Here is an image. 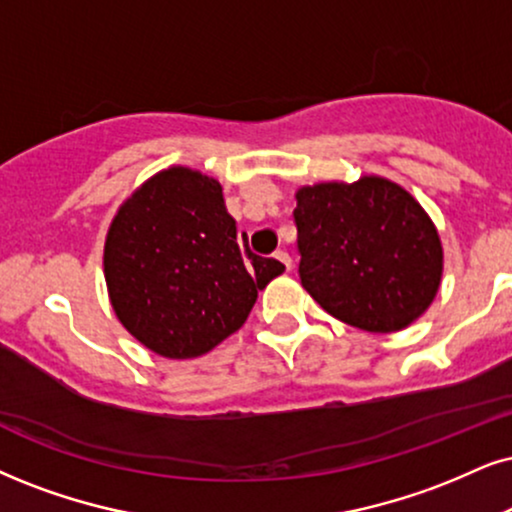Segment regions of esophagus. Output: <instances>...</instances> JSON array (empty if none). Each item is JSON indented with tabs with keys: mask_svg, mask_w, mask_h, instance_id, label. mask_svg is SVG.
Returning a JSON list of instances; mask_svg holds the SVG:
<instances>
[{
	"mask_svg": "<svg viewBox=\"0 0 512 512\" xmlns=\"http://www.w3.org/2000/svg\"><path fill=\"white\" fill-rule=\"evenodd\" d=\"M275 258H277V261H280V263H282V266H285L287 270H292V256H289L285 249L275 251Z\"/></svg>",
	"mask_w": 512,
	"mask_h": 512,
	"instance_id": "34e87169",
	"label": "esophagus"
}]
</instances>
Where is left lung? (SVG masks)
<instances>
[{"mask_svg":"<svg viewBox=\"0 0 512 512\" xmlns=\"http://www.w3.org/2000/svg\"><path fill=\"white\" fill-rule=\"evenodd\" d=\"M299 277L327 313L396 332L427 311L441 282V242L406 189L382 178L296 192Z\"/></svg>","mask_w":512,"mask_h":512,"instance_id":"obj_1","label":"left lung"}]
</instances>
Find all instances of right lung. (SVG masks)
<instances>
[{
	"mask_svg": "<svg viewBox=\"0 0 512 512\" xmlns=\"http://www.w3.org/2000/svg\"><path fill=\"white\" fill-rule=\"evenodd\" d=\"M282 270L239 242L223 187L187 168L144 182L113 218L104 246L113 311L166 358L201 356L237 332Z\"/></svg>",
	"mask_w": 512,
	"mask_h": 512,
	"instance_id": "1",
	"label": "right lung"
}]
</instances>
